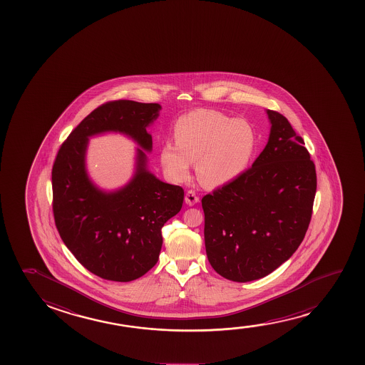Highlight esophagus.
<instances>
[{
  "label": "esophagus",
  "instance_id": "34e87169",
  "mask_svg": "<svg viewBox=\"0 0 365 365\" xmlns=\"http://www.w3.org/2000/svg\"><path fill=\"white\" fill-rule=\"evenodd\" d=\"M185 200L187 205H195L200 202V197L195 193V190H190L185 193Z\"/></svg>",
  "mask_w": 365,
  "mask_h": 365
}]
</instances>
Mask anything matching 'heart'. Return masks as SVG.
Instances as JSON below:
<instances>
[{
  "label": "heart",
  "instance_id": "1",
  "mask_svg": "<svg viewBox=\"0 0 365 365\" xmlns=\"http://www.w3.org/2000/svg\"><path fill=\"white\" fill-rule=\"evenodd\" d=\"M175 140L160 147V163L175 182L188 180L192 162L200 182L210 187L238 178L250 165L257 135L248 120L218 110H195L180 115L173 127Z\"/></svg>",
  "mask_w": 365,
  "mask_h": 365
}]
</instances>
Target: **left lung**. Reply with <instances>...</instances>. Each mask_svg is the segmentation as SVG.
Listing matches in <instances>:
<instances>
[{"label": "left lung", "mask_w": 365, "mask_h": 365, "mask_svg": "<svg viewBox=\"0 0 365 365\" xmlns=\"http://www.w3.org/2000/svg\"><path fill=\"white\" fill-rule=\"evenodd\" d=\"M268 143L250 168L202 198L205 252L218 274L259 279L289 259L309 227L314 162L284 115L268 110Z\"/></svg>", "instance_id": "left-lung-1"}]
</instances>
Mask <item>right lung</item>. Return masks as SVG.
Instances as JSON below:
<instances>
[{"instance_id":"add662e5","label":"right lung","mask_w":365,"mask_h":365,"mask_svg":"<svg viewBox=\"0 0 365 365\" xmlns=\"http://www.w3.org/2000/svg\"><path fill=\"white\" fill-rule=\"evenodd\" d=\"M158 103L110 101L92 110L61 145L52 167V210L56 228L76 259L101 278L130 282L155 267L162 248V227L183 205L185 190L147 170L137 153L135 175L120 190L106 193L86 173L88 137L102 132L130 135L152 150L147 127L158 117Z\"/></svg>"}]
</instances>
